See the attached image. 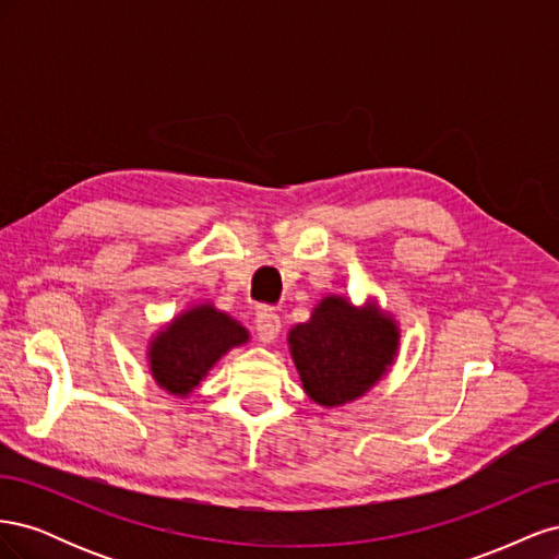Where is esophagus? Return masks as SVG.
<instances>
[{"label":"esophagus","mask_w":559,"mask_h":559,"mask_svg":"<svg viewBox=\"0 0 559 559\" xmlns=\"http://www.w3.org/2000/svg\"><path fill=\"white\" fill-rule=\"evenodd\" d=\"M282 329V321L275 314L273 308H259L257 312V335L261 343H273L275 337L280 335Z\"/></svg>","instance_id":"1"}]
</instances>
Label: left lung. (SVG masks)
I'll return each instance as SVG.
<instances>
[{
	"label": "left lung",
	"instance_id": "8db88e82",
	"mask_svg": "<svg viewBox=\"0 0 559 559\" xmlns=\"http://www.w3.org/2000/svg\"><path fill=\"white\" fill-rule=\"evenodd\" d=\"M401 331L396 319L370 298L352 306L324 296L302 324L289 331V349L306 394L324 408L361 399L392 368Z\"/></svg>",
	"mask_w": 559,
	"mask_h": 559
}]
</instances>
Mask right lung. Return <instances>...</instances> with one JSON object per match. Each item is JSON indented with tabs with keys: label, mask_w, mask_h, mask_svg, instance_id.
<instances>
[{
	"label": "right lung",
	"mask_w": 559,
	"mask_h": 559,
	"mask_svg": "<svg viewBox=\"0 0 559 559\" xmlns=\"http://www.w3.org/2000/svg\"><path fill=\"white\" fill-rule=\"evenodd\" d=\"M249 343L238 319L200 302L177 314L148 341V373L167 394L186 399L233 347Z\"/></svg>",
	"instance_id": "obj_1"
}]
</instances>
